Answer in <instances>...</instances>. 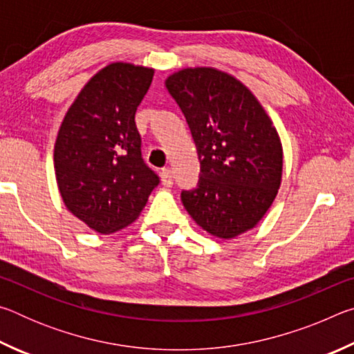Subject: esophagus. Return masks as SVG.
Instances as JSON below:
<instances>
[{
    "instance_id": "1",
    "label": "esophagus",
    "mask_w": 354,
    "mask_h": 354,
    "mask_svg": "<svg viewBox=\"0 0 354 354\" xmlns=\"http://www.w3.org/2000/svg\"><path fill=\"white\" fill-rule=\"evenodd\" d=\"M160 179H162V184L167 185V187H170L173 184V175H171V170L170 169H162L160 170Z\"/></svg>"
}]
</instances>
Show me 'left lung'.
I'll return each instance as SVG.
<instances>
[{"mask_svg": "<svg viewBox=\"0 0 354 354\" xmlns=\"http://www.w3.org/2000/svg\"><path fill=\"white\" fill-rule=\"evenodd\" d=\"M165 86L187 122L200 159L196 187L181 192L190 217L231 239L259 221L281 184L277 129L242 82L214 68H185Z\"/></svg>", "mask_w": 354, "mask_h": 354, "instance_id": "1", "label": "left lung"}]
</instances>
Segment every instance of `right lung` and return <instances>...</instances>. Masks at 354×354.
I'll use <instances>...</instances> for the list:
<instances>
[{
  "label": "right lung",
  "instance_id": "1",
  "mask_svg": "<svg viewBox=\"0 0 354 354\" xmlns=\"http://www.w3.org/2000/svg\"><path fill=\"white\" fill-rule=\"evenodd\" d=\"M154 71L115 62L88 81L55 145L56 179L68 211L109 234L139 217L159 176L142 158L136 111Z\"/></svg>",
  "mask_w": 354,
  "mask_h": 354
}]
</instances>
